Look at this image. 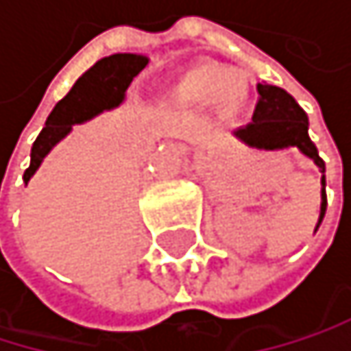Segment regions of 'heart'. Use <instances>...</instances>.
I'll return each instance as SVG.
<instances>
[{
	"label": "heart",
	"instance_id": "1",
	"mask_svg": "<svg viewBox=\"0 0 351 351\" xmlns=\"http://www.w3.org/2000/svg\"><path fill=\"white\" fill-rule=\"evenodd\" d=\"M168 99L174 105H208L221 101L223 107L236 109L244 103L246 90L229 66L197 62L168 86Z\"/></svg>",
	"mask_w": 351,
	"mask_h": 351
}]
</instances>
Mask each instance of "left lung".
Returning a JSON list of instances; mask_svg holds the SVG:
<instances>
[{
	"label": "left lung",
	"instance_id": "left-lung-1",
	"mask_svg": "<svg viewBox=\"0 0 351 351\" xmlns=\"http://www.w3.org/2000/svg\"><path fill=\"white\" fill-rule=\"evenodd\" d=\"M259 101L252 113V122L244 128H238L234 134L244 141L254 149H287V147H297V149L314 160V164L324 172V162L318 156L316 145L307 134V113L299 107V103L291 97L287 90L269 84H257ZM326 179L322 174V204H320V219L316 229L320 227L324 213H326Z\"/></svg>",
	"mask_w": 351,
	"mask_h": 351
}]
</instances>
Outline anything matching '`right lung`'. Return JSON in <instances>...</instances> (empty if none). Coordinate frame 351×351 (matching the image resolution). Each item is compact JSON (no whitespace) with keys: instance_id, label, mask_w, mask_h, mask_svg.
Listing matches in <instances>:
<instances>
[{"instance_id":"right-lung-1","label":"right lung","mask_w":351,"mask_h":351,"mask_svg":"<svg viewBox=\"0 0 351 351\" xmlns=\"http://www.w3.org/2000/svg\"><path fill=\"white\" fill-rule=\"evenodd\" d=\"M147 62L149 58L143 54H111L94 62L48 115L44 130L33 143L31 164L25 170L23 181L29 183L42 160L60 138L71 132L73 124H82L122 103L130 82L145 69Z\"/></svg>"}]
</instances>
